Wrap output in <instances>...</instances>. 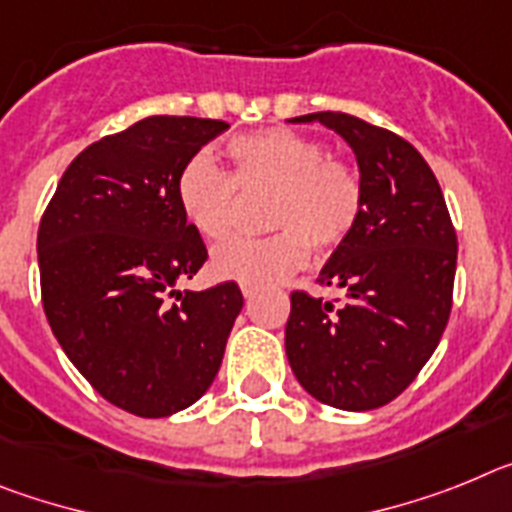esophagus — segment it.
Returning a JSON list of instances; mask_svg holds the SVG:
<instances>
[{
    "instance_id": "obj_1",
    "label": "esophagus",
    "mask_w": 512,
    "mask_h": 512,
    "mask_svg": "<svg viewBox=\"0 0 512 512\" xmlns=\"http://www.w3.org/2000/svg\"><path fill=\"white\" fill-rule=\"evenodd\" d=\"M242 293H244V299H252V296H255V288L242 286Z\"/></svg>"
}]
</instances>
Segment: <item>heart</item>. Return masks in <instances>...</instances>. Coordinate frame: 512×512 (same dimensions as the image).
<instances>
[{"mask_svg":"<svg viewBox=\"0 0 512 512\" xmlns=\"http://www.w3.org/2000/svg\"><path fill=\"white\" fill-rule=\"evenodd\" d=\"M231 175L198 151L182 164L175 182L177 206L203 239H224L234 224V185L239 190H275L268 224L273 237L229 239L211 255L219 281L265 288L301 270L311 244L330 252L350 237L363 211L358 172L327 157L322 141L288 128H265L231 139Z\"/></svg>","mask_w":512,"mask_h":512,"instance_id":"obj_1","label":"heart"}]
</instances>
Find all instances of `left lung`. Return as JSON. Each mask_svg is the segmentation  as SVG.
Returning a JSON list of instances; mask_svg holds the SVG:
<instances>
[{
	"label": "left lung",
	"instance_id": "1",
	"mask_svg": "<svg viewBox=\"0 0 512 512\" xmlns=\"http://www.w3.org/2000/svg\"><path fill=\"white\" fill-rule=\"evenodd\" d=\"M353 149L363 185L361 219L332 252L319 283L345 301L291 293L286 355L319 402L348 412L384 407L412 384L451 314L456 231L420 151L397 133L345 113H311Z\"/></svg>",
	"mask_w": 512,
	"mask_h": 512
}]
</instances>
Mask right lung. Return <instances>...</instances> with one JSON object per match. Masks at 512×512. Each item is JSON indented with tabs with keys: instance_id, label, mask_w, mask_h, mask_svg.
<instances>
[{
	"instance_id": "obj_1",
	"label": "right lung",
	"mask_w": 512,
	"mask_h": 512,
	"mask_svg": "<svg viewBox=\"0 0 512 512\" xmlns=\"http://www.w3.org/2000/svg\"><path fill=\"white\" fill-rule=\"evenodd\" d=\"M226 128L151 115L105 136L69 164L41 219L38 268L53 335L84 379L131 415L170 417L198 402L242 311L237 283L177 288L208 260L177 206V175Z\"/></svg>"
}]
</instances>
